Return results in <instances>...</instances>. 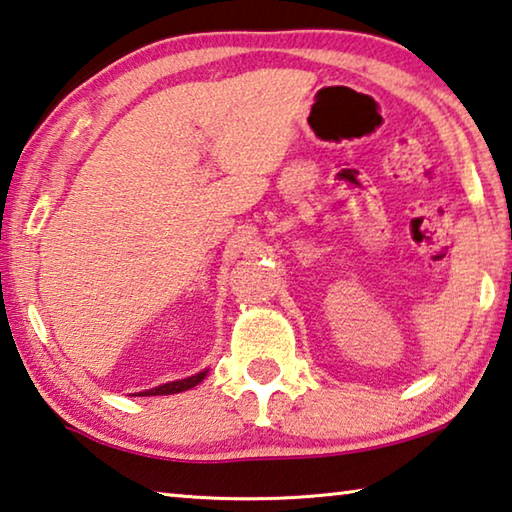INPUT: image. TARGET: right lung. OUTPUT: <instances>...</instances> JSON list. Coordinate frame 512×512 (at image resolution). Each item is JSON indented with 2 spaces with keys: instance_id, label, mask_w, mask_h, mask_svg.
Here are the masks:
<instances>
[{
  "instance_id": "right-lung-1",
  "label": "right lung",
  "mask_w": 512,
  "mask_h": 512,
  "mask_svg": "<svg viewBox=\"0 0 512 512\" xmlns=\"http://www.w3.org/2000/svg\"><path fill=\"white\" fill-rule=\"evenodd\" d=\"M205 376H207V371H202V373H196V376H191V378L175 380V383H166V385H159V387H154V389H148V392H143V396H159V394L186 392V389L196 387Z\"/></svg>"
}]
</instances>
